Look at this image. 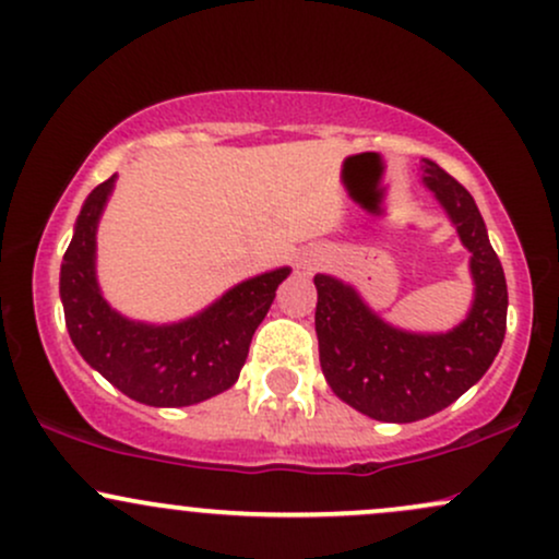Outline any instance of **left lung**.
Masks as SVG:
<instances>
[{"label":"left lung","instance_id":"8db88e82","mask_svg":"<svg viewBox=\"0 0 559 559\" xmlns=\"http://www.w3.org/2000/svg\"><path fill=\"white\" fill-rule=\"evenodd\" d=\"M433 191L471 252L476 299L457 329L409 333L383 323L352 286L316 275L320 368L333 394L368 418L413 423L457 402L489 370L504 342L507 281L484 217L463 183L423 159Z\"/></svg>","mask_w":559,"mask_h":559}]
</instances>
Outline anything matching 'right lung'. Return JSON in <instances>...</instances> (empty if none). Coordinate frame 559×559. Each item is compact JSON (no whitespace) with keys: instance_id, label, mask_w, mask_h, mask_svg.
Wrapping results in <instances>:
<instances>
[{"instance_id":"right-lung-1","label":"right lung","mask_w":559,"mask_h":559,"mask_svg":"<svg viewBox=\"0 0 559 559\" xmlns=\"http://www.w3.org/2000/svg\"><path fill=\"white\" fill-rule=\"evenodd\" d=\"M115 176L83 202L62 258L60 297L66 325L81 357L115 389L150 407H189L230 389L247 362L249 344L271 310L288 267L254 275L223 294L199 316L150 325L115 312L96 284V226Z\"/></svg>"}]
</instances>
